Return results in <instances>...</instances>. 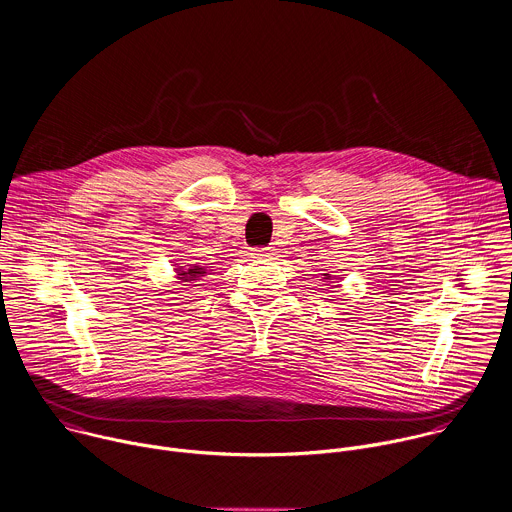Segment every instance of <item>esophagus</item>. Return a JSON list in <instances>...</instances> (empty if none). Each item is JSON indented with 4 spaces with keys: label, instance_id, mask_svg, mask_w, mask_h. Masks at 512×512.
<instances>
[{
    "label": "esophagus",
    "instance_id": "obj_1",
    "mask_svg": "<svg viewBox=\"0 0 512 512\" xmlns=\"http://www.w3.org/2000/svg\"><path fill=\"white\" fill-rule=\"evenodd\" d=\"M255 257H265V259H273L277 255V249L275 247H263V249H255L253 253Z\"/></svg>",
    "mask_w": 512,
    "mask_h": 512
}]
</instances>
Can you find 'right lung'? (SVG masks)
<instances>
[{
	"label": "right lung",
	"instance_id": "add662e5",
	"mask_svg": "<svg viewBox=\"0 0 512 512\" xmlns=\"http://www.w3.org/2000/svg\"><path fill=\"white\" fill-rule=\"evenodd\" d=\"M177 275H179V279H181V281L191 283V281L199 279L201 275H205V269H203V267H199V265H195V267H191V269H187V271L177 269Z\"/></svg>",
	"mask_w": 512,
	"mask_h": 512
}]
</instances>
